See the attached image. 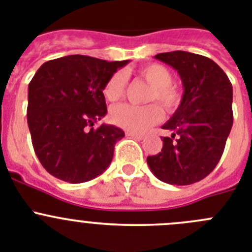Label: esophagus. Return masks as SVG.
Here are the masks:
<instances>
[{"label": "esophagus", "instance_id": "esophagus-1", "mask_svg": "<svg viewBox=\"0 0 252 252\" xmlns=\"http://www.w3.org/2000/svg\"><path fill=\"white\" fill-rule=\"evenodd\" d=\"M126 135H128V137L134 138V139H137V140H142L143 139V135L138 134V133H131V131H126Z\"/></svg>", "mask_w": 252, "mask_h": 252}]
</instances>
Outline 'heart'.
Segmentation results:
<instances>
[{
  "label": "heart",
  "mask_w": 252,
  "mask_h": 252,
  "mask_svg": "<svg viewBox=\"0 0 252 252\" xmlns=\"http://www.w3.org/2000/svg\"><path fill=\"white\" fill-rule=\"evenodd\" d=\"M138 75L151 84L148 101H157L163 109L173 112L181 104V93L172 85L173 75L168 69L159 64H149L138 70ZM126 75L122 71L114 72L104 85V96L109 101H117L126 92ZM163 113L157 104L133 105L119 104L110 110V119L117 126L131 133H143L149 126L162 119Z\"/></svg>",
  "instance_id": "b5f03b06"
}]
</instances>
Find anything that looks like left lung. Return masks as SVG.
I'll use <instances>...</instances> for the list:
<instances>
[{
  "label": "left lung",
  "instance_id": "8db88e82",
  "mask_svg": "<svg viewBox=\"0 0 252 252\" xmlns=\"http://www.w3.org/2000/svg\"><path fill=\"white\" fill-rule=\"evenodd\" d=\"M182 79L181 105L163 129V148L147 157L153 174L169 185L187 186L214 171L232 128V85L214 60L186 51L156 55Z\"/></svg>",
  "mask_w": 252,
  "mask_h": 252
}]
</instances>
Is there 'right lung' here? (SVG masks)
<instances>
[{
    "instance_id": "obj_1",
    "label": "right lung",
    "mask_w": 252,
    "mask_h": 252,
    "mask_svg": "<svg viewBox=\"0 0 252 252\" xmlns=\"http://www.w3.org/2000/svg\"><path fill=\"white\" fill-rule=\"evenodd\" d=\"M126 64L69 55L46 61L36 71L29 84L27 124L33 151L50 174L81 183L108 168L124 131L93 126L106 114L104 85Z\"/></svg>"
}]
</instances>
